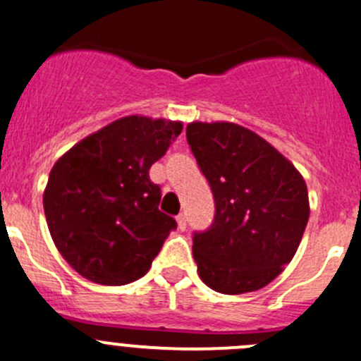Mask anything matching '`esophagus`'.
Instances as JSON below:
<instances>
[{"label": "esophagus", "instance_id": "34e87169", "mask_svg": "<svg viewBox=\"0 0 361 361\" xmlns=\"http://www.w3.org/2000/svg\"><path fill=\"white\" fill-rule=\"evenodd\" d=\"M176 222H178V229L180 231L187 229V216H185L183 213H180V215L176 216Z\"/></svg>", "mask_w": 361, "mask_h": 361}]
</instances>
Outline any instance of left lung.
<instances>
[{
  "label": "left lung",
  "mask_w": 361,
  "mask_h": 361,
  "mask_svg": "<svg viewBox=\"0 0 361 361\" xmlns=\"http://www.w3.org/2000/svg\"><path fill=\"white\" fill-rule=\"evenodd\" d=\"M187 141L209 181L215 220L194 234L201 281L222 295L257 291L291 262L309 222L300 171L255 132L231 121H192Z\"/></svg>",
  "instance_id": "obj_1"
}]
</instances>
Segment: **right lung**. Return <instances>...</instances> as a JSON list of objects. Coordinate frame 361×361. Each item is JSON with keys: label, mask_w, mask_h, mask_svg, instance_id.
Returning a JSON list of instances; mask_svg holds the SVG:
<instances>
[{"label": "right lung", "mask_w": 361, "mask_h": 361, "mask_svg": "<svg viewBox=\"0 0 361 361\" xmlns=\"http://www.w3.org/2000/svg\"><path fill=\"white\" fill-rule=\"evenodd\" d=\"M183 130L181 121L120 118L56 160L44 190L49 233L87 281L125 286L152 266L176 220L159 209L149 167Z\"/></svg>", "instance_id": "obj_1"}]
</instances>
